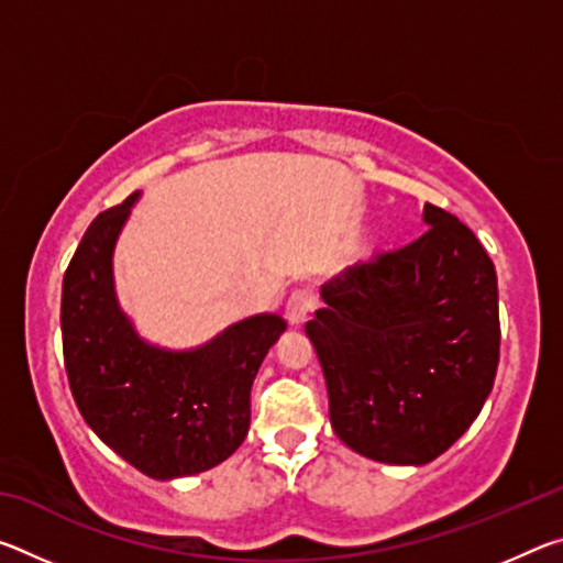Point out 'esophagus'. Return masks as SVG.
<instances>
[{
	"instance_id": "34e87169",
	"label": "esophagus",
	"mask_w": 563,
	"mask_h": 563,
	"mask_svg": "<svg viewBox=\"0 0 563 563\" xmlns=\"http://www.w3.org/2000/svg\"><path fill=\"white\" fill-rule=\"evenodd\" d=\"M318 295L312 288H295L288 300H285V318H288L292 325H300L305 322V318L310 316L312 308H316Z\"/></svg>"
}]
</instances>
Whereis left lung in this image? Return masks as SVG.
I'll use <instances>...</instances> for the list:
<instances>
[{"label":"left lung","instance_id":"8db88e82","mask_svg":"<svg viewBox=\"0 0 563 563\" xmlns=\"http://www.w3.org/2000/svg\"><path fill=\"white\" fill-rule=\"evenodd\" d=\"M427 231L322 285L305 322L325 373L332 430L375 462L427 464L482 412L499 365L494 263L460 218L424 206Z\"/></svg>","mask_w":563,"mask_h":563}]
</instances>
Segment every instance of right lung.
<instances>
[{"mask_svg": "<svg viewBox=\"0 0 563 563\" xmlns=\"http://www.w3.org/2000/svg\"><path fill=\"white\" fill-rule=\"evenodd\" d=\"M139 194L93 218L62 288V342L69 387L87 424L154 479H176L228 460L251 424V387L288 328L255 316L208 345H148L119 308L111 255Z\"/></svg>", "mask_w": 563, "mask_h": 563, "instance_id": "right-lung-1", "label": "right lung"}]
</instances>
